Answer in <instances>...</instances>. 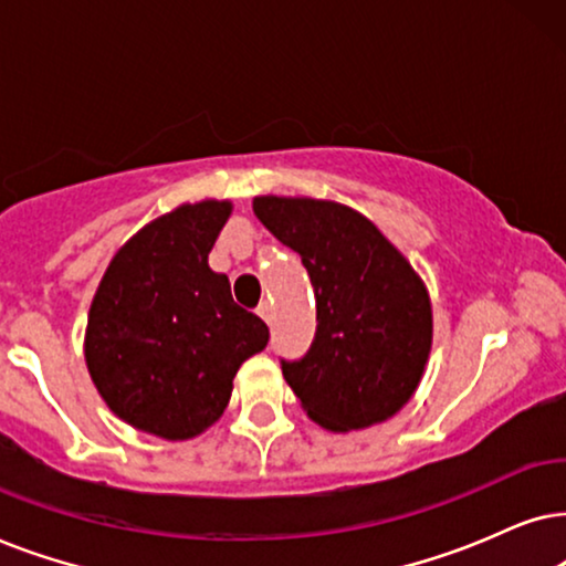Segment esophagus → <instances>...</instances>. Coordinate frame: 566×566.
Returning a JSON list of instances; mask_svg holds the SVG:
<instances>
[{
	"instance_id": "obj_1",
	"label": "esophagus",
	"mask_w": 566,
	"mask_h": 566,
	"mask_svg": "<svg viewBox=\"0 0 566 566\" xmlns=\"http://www.w3.org/2000/svg\"><path fill=\"white\" fill-rule=\"evenodd\" d=\"M255 313H259V315H261V318H263V321H266V323H271V321H274V307H271V303H269V300H263V303H261L259 307H255Z\"/></svg>"
}]
</instances>
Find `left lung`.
<instances>
[{
  "label": "left lung",
  "mask_w": 566,
  "mask_h": 566,
  "mask_svg": "<svg viewBox=\"0 0 566 566\" xmlns=\"http://www.w3.org/2000/svg\"><path fill=\"white\" fill-rule=\"evenodd\" d=\"M253 212L300 253L315 292V336L282 375L331 432L370 427L417 390L432 346V307L409 261L370 220L315 199L261 196Z\"/></svg>",
  "instance_id": "8db88e82"
}]
</instances>
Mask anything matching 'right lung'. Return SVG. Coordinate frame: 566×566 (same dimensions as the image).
Wrapping results in <instances>:
<instances>
[{
	"mask_svg": "<svg viewBox=\"0 0 566 566\" xmlns=\"http://www.w3.org/2000/svg\"><path fill=\"white\" fill-rule=\"evenodd\" d=\"M228 201L178 207L113 255L90 307L85 359L111 411L142 432L188 440L222 417L240 365L269 326L209 269Z\"/></svg>",
	"mask_w": 566,
	"mask_h": 566,
	"instance_id": "add662e5",
	"label": "right lung"
}]
</instances>
